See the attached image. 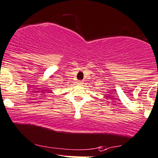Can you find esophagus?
I'll use <instances>...</instances> for the list:
<instances>
[{"instance_id":"1","label":"esophagus","mask_w":158,"mask_h":158,"mask_svg":"<svg viewBox=\"0 0 158 158\" xmlns=\"http://www.w3.org/2000/svg\"><path fill=\"white\" fill-rule=\"evenodd\" d=\"M84 84V82L83 81H78V84H80V85H81V84Z\"/></svg>"}]
</instances>
